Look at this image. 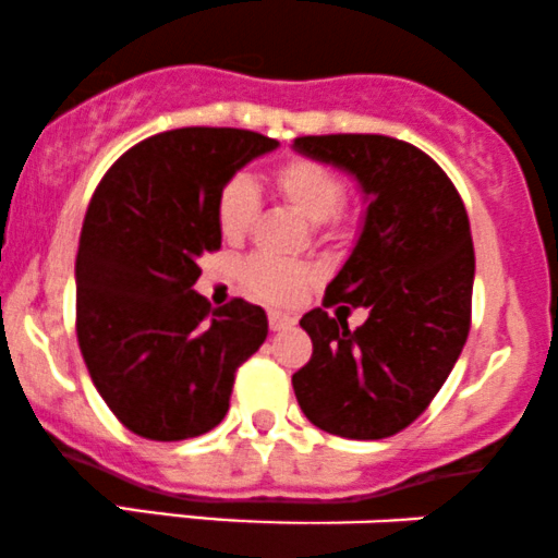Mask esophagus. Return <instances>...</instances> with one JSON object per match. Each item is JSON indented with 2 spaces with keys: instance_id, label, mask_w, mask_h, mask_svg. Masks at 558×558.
<instances>
[{
  "instance_id": "obj_1",
  "label": "esophagus",
  "mask_w": 558,
  "mask_h": 558,
  "mask_svg": "<svg viewBox=\"0 0 558 558\" xmlns=\"http://www.w3.org/2000/svg\"><path fill=\"white\" fill-rule=\"evenodd\" d=\"M267 319H270V330H275V332L293 328V323H296V319H293L291 315H283V312H270Z\"/></svg>"
}]
</instances>
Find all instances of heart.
I'll return each mask as SVG.
<instances>
[{
	"instance_id": "heart-1",
	"label": "heart",
	"mask_w": 558,
	"mask_h": 558,
	"mask_svg": "<svg viewBox=\"0 0 558 558\" xmlns=\"http://www.w3.org/2000/svg\"><path fill=\"white\" fill-rule=\"evenodd\" d=\"M272 189L280 202L288 204L304 220L328 228L332 235H343L349 230V213L341 204L343 178L330 165L312 157H291L275 165ZM259 215V196L248 178H233L226 183L217 198V226L228 241H241L254 228ZM243 286L254 296L288 304L299 299L304 286L310 283V270L293 262L254 257L243 265Z\"/></svg>"
}]
</instances>
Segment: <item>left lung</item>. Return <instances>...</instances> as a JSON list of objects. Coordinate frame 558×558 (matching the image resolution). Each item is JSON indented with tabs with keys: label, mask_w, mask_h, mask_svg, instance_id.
<instances>
[{
	"label": "left lung",
	"mask_w": 558,
	"mask_h": 558,
	"mask_svg": "<svg viewBox=\"0 0 558 558\" xmlns=\"http://www.w3.org/2000/svg\"><path fill=\"white\" fill-rule=\"evenodd\" d=\"M299 155L356 178L367 215L323 305H367L349 331L317 306L301 317L312 360L293 375L312 425L351 440L401 433L430 407L470 336L475 248L464 202L425 151L377 133L293 141Z\"/></svg>",
	"instance_id": "left-lung-1"
}]
</instances>
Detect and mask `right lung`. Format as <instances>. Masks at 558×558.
<instances>
[{
	"label": "right lung",
	"mask_w": 558,
	"mask_h": 558,
	"mask_svg": "<svg viewBox=\"0 0 558 558\" xmlns=\"http://www.w3.org/2000/svg\"><path fill=\"white\" fill-rule=\"evenodd\" d=\"M278 141L241 128H178L107 170L75 257V332L107 407L131 433L185 440L226 417L235 369L267 338V315L233 299L213 310L194 283L220 248L217 198Z\"/></svg>",
	"instance_id": "1"
}]
</instances>
